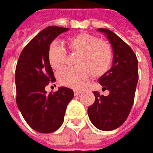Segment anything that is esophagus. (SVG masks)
<instances>
[{
    "label": "esophagus",
    "instance_id": "34e87169",
    "mask_svg": "<svg viewBox=\"0 0 153 153\" xmlns=\"http://www.w3.org/2000/svg\"><path fill=\"white\" fill-rule=\"evenodd\" d=\"M74 95H79V94L82 93L81 91L78 90V89H74Z\"/></svg>",
    "mask_w": 153,
    "mask_h": 153
}]
</instances>
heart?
<instances>
[{"label": "heart", "instance_id": "1", "mask_svg": "<svg viewBox=\"0 0 153 153\" xmlns=\"http://www.w3.org/2000/svg\"><path fill=\"white\" fill-rule=\"evenodd\" d=\"M66 44L71 51L77 52L74 66L64 67L57 74L58 81L65 87L80 88L90 74L92 76L103 75L109 69L113 61L111 46L103 40L90 34H79L69 37ZM66 56V50L59 41L51 44L48 59L53 69L63 65Z\"/></svg>", "mask_w": 153, "mask_h": 153}]
</instances>
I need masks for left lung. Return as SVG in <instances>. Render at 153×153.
Returning <instances> with one entry per match:
<instances>
[{"label": "left lung", "mask_w": 153, "mask_h": 153, "mask_svg": "<svg viewBox=\"0 0 153 153\" xmlns=\"http://www.w3.org/2000/svg\"><path fill=\"white\" fill-rule=\"evenodd\" d=\"M107 36L113 49L112 67L98 80L108 90L104 96L94 92L95 101L88 107L92 123L99 130L109 131L120 127L131 110L138 80L137 59L132 49L117 34L108 29H98Z\"/></svg>", "instance_id": "left-lung-1"}]
</instances>
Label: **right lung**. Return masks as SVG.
<instances>
[{
	"instance_id": "right-lung-1",
	"label": "right lung",
	"mask_w": 153,
	"mask_h": 153,
	"mask_svg": "<svg viewBox=\"0 0 153 153\" xmlns=\"http://www.w3.org/2000/svg\"><path fill=\"white\" fill-rule=\"evenodd\" d=\"M68 30L58 26L44 29L23 48L16 65V104L30 127L40 133L54 132L62 125L66 107L74 95L65 87L50 94L45 89L56 81L48 59L50 45Z\"/></svg>"
}]
</instances>
